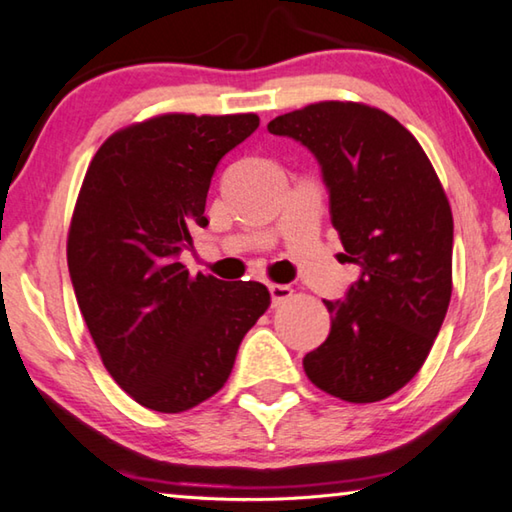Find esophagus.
<instances>
[{
	"instance_id": "34e87169",
	"label": "esophagus",
	"mask_w": 512,
	"mask_h": 512,
	"mask_svg": "<svg viewBox=\"0 0 512 512\" xmlns=\"http://www.w3.org/2000/svg\"><path fill=\"white\" fill-rule=\"evenodd\" d=\"M268 291H271V300L275 307L293 296V289L287 287V284H268Z\"/></svg>"
}]
</instances>
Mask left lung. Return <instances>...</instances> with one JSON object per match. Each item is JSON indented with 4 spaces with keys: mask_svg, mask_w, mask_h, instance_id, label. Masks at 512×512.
<instances>
[{
    "mask_svg": "<svg viewBox=\"0 0 512 512\" xmlns=\"http://www.w3.org/2000/svg\"><path fill=\"white\" fill-rule=\"evenodd\" d=\"M268 133L316 155L343 257L361 268L345 300H323L332 329L302 366L345 402L386 400L422 368L452 298L445 189L400 121L363 103H311L275 117Z\"/></svg>",
    "mask_w": 512,
    "mask_h": 512,
    "instance_id": "obj_1",
    "label": "left lung"
}]
</instances>
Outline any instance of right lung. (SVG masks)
<instances>
[{
	"label": "right lung",
	"mask_w": 512,
	"mask_h": 512,
	"mask_svg": "<svg viewBox=\"0 0 512 512\" xmlns=\"http://www.w3.org/2000/svg\"><path fill=\"white\" fill-rule=\"evenodd\" d=\"M259 126L248 115H160L110 135L83 178L67 237L81 314L106 370L137 404L194 409L219 393L271 305L259 282L189 275L216 164Z\"/></svg>",
	"instance_id": "add662e5"
}]
</instances>
